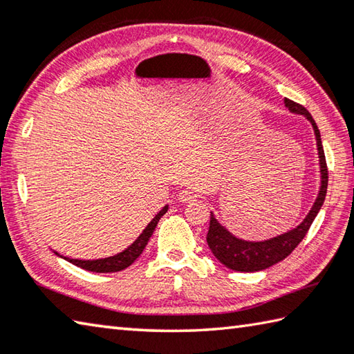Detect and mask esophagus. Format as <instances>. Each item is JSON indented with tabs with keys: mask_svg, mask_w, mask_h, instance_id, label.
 Wrapping results in <instances>:
<instances>
[{
	"mask_svg": "<svg viewBox=\"0 0 354 354\" xmlns=\"http://www.w3.org/2000/svg\"><path fill=\"white\" fill-rule=\"evenodd\" d=\"M197 192L192 191V189H183L178 192V202L180 203H191V202H196L197 198Z\"/></svg>",
	"mask_w": 354,
	"mask_h": 354,
	"instance_id": "obj_1",
	"label": "esophagus"
}]
</instances>
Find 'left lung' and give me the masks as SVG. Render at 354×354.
<instances>
[{
	"label": "left lung",
	"mask_w": 354,
	"mask_h": 354,
	"mask_svg": "<svg viewBox=\"0 0 354 354\" xmlns=\"http://www.w3.org/2000/svg\"><path fill=\"white\" fill-rule=\"evenodd\" d=\"M285 106L292 114H301L311 123L315 129L316 145H317V156H319V166H321V186H319V194L313 203L311 209L306 217L299 223L296 228L279 234L276 237L260 240V242H251V240L239 239L234 234L225 228L222 223H218L214 212H211L209 218V231L206 236L209 250L216 256L220 263H223L226 268L232 271L242 272H254L270 268L283 260L286 256H290L292 250L302 242L306 232H308L313 220L316 218L317 212L321 211L324 200L326 196V186H328V169H326L325 154L322 148L321 132L317 129V124L313 120L311 114L306 111L304 106L297 104L291 100L285 98Z\"/></svg>",
	"instance_id": "8db88e82"
}]
</instances>
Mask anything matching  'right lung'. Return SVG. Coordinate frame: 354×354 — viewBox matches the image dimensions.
<instances>
[{
  "label": "right lung",
  "instance_id": "right-lung-1",
  "mask_svg": "<svg viewBox=\"0 0 354 354\" xmlns=\"http://www.w3.org/2000/svg\"><path fill=\"white\" fill-rule=\"evenodd\" d=\"M166 211H168V205H165L160 212H157L156 217L151 220L148 223V226L143 230L142 234H140L136 242H132L128 248L123 250L122 252H118V254H114L111 257H104V259H94V260H83V259H71V257H64L62 254H58L57 251L55 252L57 256L63 257L68 260V262L73 263L75 266H80V268L83 270H88L92 272H117V271H122L124 268H128L129 265H132L138 259V256L142 254L145 246L148 245L149 239L152 236V232H154L156 226L158 223V220L162 218L163 214H166Z\"/></svg>",
  "mask_w": 354,
  "mask_h": 354
}]
</instances>
